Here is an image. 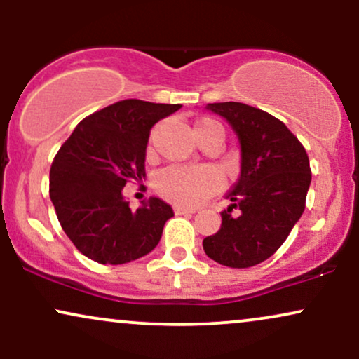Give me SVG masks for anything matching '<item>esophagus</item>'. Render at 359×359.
Masks as SVG:
<instances>
[{
    "mask_svg": "<svg viewBox=\"0 0 359 359\" xmlns=\"http://www.w3.org/2000/svg\"><path fill=\"white\" fill-rule=\"evenodd\" d=\"M174 212L177 216H182V214H194L196 212V209H191V208H182V205H175L174 208Z\"/></svg>",
    "mask_w": 359,
    "mask_h": 359,
    "instance_id": "obj_1",
    "label": "esophagus"
}]
</instances>
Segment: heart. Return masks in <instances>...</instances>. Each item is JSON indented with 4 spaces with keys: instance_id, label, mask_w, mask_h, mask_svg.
I'll use <instances>...</instances> for the list:
<instances>
[{
    "instance_id": "obj_1",
    "label": "heart",
    "mask_w": 359,
    "mask_h": 359,
    "mask_svg": "<svg viewBox=\"0 0 359 359\" xmlns=\"http://www.w3.org/2000/svg\"><path fill=\"white\" fill-rule=\"evenodd\" d=\"M194 131H196L197 140L209 137V135H217L221 140H224V130H222L221 123L212 118H204L197 121ZM217 189H219V179L208 168L172 165L163 168L155 177L156 194L170 203L185 205V208H194V205L201 204L209 196H212Z\"/></svg>"
}]
</instances>
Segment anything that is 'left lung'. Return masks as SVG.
I'll return each instance as SVG.
<instances>
[{
    "label": "left lung",
    "mask_w": 359,
    "mask_h": 359,
    "mask_svg": "<svg viewBox=\"0 0 359 359\" xmlns=\"http://www.w3.org/2000/svg\"><path fill=\"white\" fill-rule=\"evenodd\" d=\"M241 145V175L221 212V229L204 238L205 255L231 269L265 262L290 234L306 209L311 165L306 148L280 119L243 102H212Z\"/></svg>",
    "instance_id": "8db88e82"
}]
</instances>
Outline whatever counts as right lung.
Instances as JSON below:
<instances>
[{"mask_svg":"<svg viewBox=\"0 0 359 359\" xmlns=\"http://www.w3.org/2000/svg\"><path fill=\"white\" fill-rule=\"evenodd\" d=\"M180 104L125 100L84 118L57 151L50 167V199L59 222L84 257L121 265L158 245L174 216L150 197L137 211L123 197L130 180L145 177L150 130Z\"/></svg>","mask_w":359,"mask_h":359,"instance_id":"right-lung-1","label":"right lung"}]
</instances>
